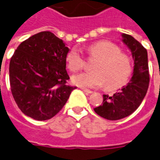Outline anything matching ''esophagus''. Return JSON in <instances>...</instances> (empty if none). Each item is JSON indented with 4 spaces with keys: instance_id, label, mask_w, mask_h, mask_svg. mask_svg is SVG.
Instances as JSON below:
<instances>
[{
    "instance_id": "1",
    "label": "esophagus",
    "mask_w": 160,
    "mask_h": 160,
    "mask_svg": "<svg viewBox=\"0 0 160 160\" xmlns=\"http://www.w3.org/2000/svg\"><path fill=\"white\" fill-rule=\"evenodd\" d=\"M81 90L85 92V93H88V94H92L93 93V91H91V90H88V89H86V88H81Z\"/></svg>"
}]
</instances>
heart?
<instances>
[{"label": "heart", "mask_w": 160, "mask_h": 160, "mask_svg": "<svg viewBox=\"0 0 160 160\" xmlns=\"http://www.w3.org/2000/svg\"><path fill=\"white\" fill-rule=\"evenodd\" d=\"M88 52L97 58L92 66V72H84L72 77L73 84L94 88L105 83L108 89L121 88L128 81L132 72V64L126 54L121 52L117 44L109 41H99L89 45ZM68 68L78 72L84 66V59L77 48H72L66 54Z\"/></svg>", "instance_id": "b5f03b06"}]
</instances>
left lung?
Listing matches in <instances>:
<instances>
[{
  "mask_svg": "<svg viewBox=\"0 0 160 160\" xmlns=\"http://www.w3.org/2000/svg\"><path fill=\"white\" fill-rule=\"evenodd\" d=\"M122 41L129 48L134 60L132 77L113 95L103 94L102 105L94 108L97 115L110 121L129 117L139 107L147 93L150 81L147 51L130 35L122 33Z\"/></svg>",
  "mask_w": 160,
  "mask_h": 160,
  "instance_id": "8db88e82",
  "label": "left lung"
}]
</instances>
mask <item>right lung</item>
<instances>
[{"mask_svg": "<svg viewBox=\"0 0 160 160\" xmlns=\"http://www.w3.org/2000/svg\"><path fill=\"white\" fill-rule=\"evenodd\" d=\"M66 43L50 31H42L22 42L9 63L13 97L24 115L38 121L56 116L75 88L69 80Z\"/></svg>", "mask_w": 160, "mask_h": 160, "instance_id": "1", "label": "right lung"}]
</instances>
